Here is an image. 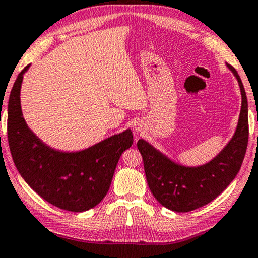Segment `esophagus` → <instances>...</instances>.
<instances>
[{
	"instance_id": "obj_1",
	"label": "esophagus",
	"mask_w": 258,
	"mask_h": 258,
	"mask_svg": "<svg viewBox=\"0 0 258 258\" xmlns=\"http://www.w3.org/2000/svg\"><path fill=\"white\" fill-rule=\"evenodd\" d=\"M141 130H142V128H140V126H136V128H135V132H136L137 134H140Z\"/></svg>"
}]
</instances>
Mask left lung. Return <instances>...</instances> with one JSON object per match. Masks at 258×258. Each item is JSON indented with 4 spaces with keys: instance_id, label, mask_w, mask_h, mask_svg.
<instances>
[{
    "instance_id": "obj_1",
    "label": "left lung",
    "mask_w": 258,
    "mask_h": 258,
    "mask_svg": "<svg viewBox=\"0 0 258 258\" xmlns=\"http://www.w3.org/2000/svg\"><path fill=\"white\" fill-rule=\"evenodd\" d=\"M240 86L241 110L236 129L223 150L211 160L198 166L174 161L150 144L138 140L149 188L162 207L175 212H188L204 207L220 195L235 179L248 145V101L236 70L226 63Z\"/></svg>"
}]
</instances>
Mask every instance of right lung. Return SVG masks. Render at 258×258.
<instances>
[{
  "label": "right lung",
  "mask_w": 258,
  "mask_h": 258,
  "mask_svg": "<svg viewBox=\"0 0 258 258\" xmlns=\"http://www.w3.org/2000/svg\"><path fill=\"white\" fill-rule=\"evenodd\" d=\"M17 76L8 104V141L19 174L54 207L88 211L108 192L121 154L133 145L130 129L79 151H61L42 142L25 122L21 106L24 74Z\"/></svg>",
  "instance_id": "add662e5"
}]
</instances>
